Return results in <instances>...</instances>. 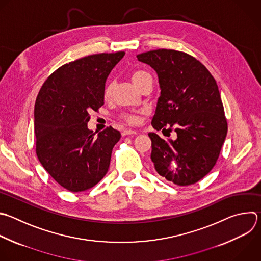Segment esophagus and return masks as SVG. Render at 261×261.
Returning <instances> with one entry per match:
<instances>
[{
  "label": "esophagus",
  "mask_w": 261,
  "mask_h": 261,
  "mask_svg": "<svg viewBox=\"0 0 261 261\" xmlns=\"http://www.w3.org/2000/svg\"><path fill=\"white\" fill-rule=\"evenodd\" d=\"M135 134H137V131L132 130V129H126V130H124V131L122 132V135H123V136H126V135H135Z\"/></svg>",
  "instance_id": "1"
}]
</instances>
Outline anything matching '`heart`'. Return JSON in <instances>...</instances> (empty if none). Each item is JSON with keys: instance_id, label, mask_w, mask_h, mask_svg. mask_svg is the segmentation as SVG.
I'll return each mask as SVG.
<instances>
[{"instance_id": "obj_1", "label": "heart", "mask_w": 261, "mask_h": 261, "mask_svg": "<svg viewBox=\"0 0 261 261\" xmlns=\"http://www.w3.org/2000/svg\"><path fill=\"white\" fill-rule=\"evenodd\" d=\"M149 79H151L150 75H149V73H147V72L144 71V70H135V71H133V72L131 73V80H132L133 84L137 87V88H139L140 85H141L143 82H145L146 80H149ZM112 92H113V83H112V82H109V83L107 84V86H106V89H105V93H103L105 97H106L107 99L110 98L111 95H112ZM121 118H122L124 121H126V122H128V123H130V124H135V123L137 122V120H138V119H137V116H136L135 114H130V113L122 114V115H121Z\"/></svg>"}]
</instances>
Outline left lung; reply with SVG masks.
<instances>
[{
  "label": "left lung",
  "instance_id": "8db88e82",
  "mask_svg": "<svg viewBox=\"0 0 261 261\" xmlns=\"http://www.w3.org/2000/svg\"><path fill=\"white\" fill-rule=\"evenodd\" d=\"M158 73L161 95L151 125L174 130L175 140L148 133L150 159L159 174L180 187L212 170L227 133L218 86L206 66L185 52L158 49L137 55Z\"/></svg>",
  "mask_w": 261,
  "mask_h": 261
}]
</instances>
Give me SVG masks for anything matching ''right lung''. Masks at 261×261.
<instances>
[{"label":"right lung","instance_id":"obj_1","mask_svg":"<svg viewBox=\"0 0 261 261\" xmlns=\"http://www.w3.org/2000/svg\"><path fill=\"white\" fill-rule=\"evenodd\" d=\"M125 52L100 53L68 62L52 72L35 105L36 152L51 177L77 193L107 174L121 133L112 126L96 135L89 112L105 105L107 79Z\"/></svg>","mask_w":261,"mask_h":261}]
</instances>
